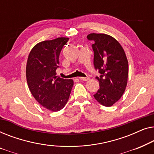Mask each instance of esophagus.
I'll return each instance as SVG.
<instances>
[{"label": "esophagus", "instance_id": "34e87169", "mask_svg": "<svg viewBox=\"0 0 154 154\" xmlns=\"http://www.w3.org/2000/svg\"><path fill=\"white\" fill-rule=\"evenodd\" d=\"M79 79H80V80H82V81H87L90 79V78L89 77H80Z\"/></svg>", "mask_w": 154, "mask_h": 154}]
</instances>
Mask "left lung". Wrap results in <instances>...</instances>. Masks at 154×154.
Wrapping results in <instances>:
<instances>
[{
  "label": "left lung",
  "instance_id": "8db88e82",
  "mask_svg": "<svg viewBox=\"0 0 154 154\" xmlns=\"http://www.w3.org/2000/svg\"><path fill=\"white\" fill-rule=\"evenodd\" d=\"M93 41L94 66L100 73L96 79L100 88L94 94L97 102L104 106H111L120 100L125 90L128 77V62L124 50L114 38L104 33H90Z\"/></svg>",
  "mask_w": 154,
  "mask_h": 154
}]
</instances>
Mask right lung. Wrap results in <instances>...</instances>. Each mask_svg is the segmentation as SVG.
I'll list each match as a JSON object with an SVG mask.
<instances>
[{"mask_svg": "<svg viewBox=\"0 0 154 154\" xmlns=\"http://www.w3.org/2000/svg\"><path fill=\"white\" fill-rule=\"evenodd\" d=\"M69 38L42 41L31 50L26 63V81L38 102L45 109L58 111L68 102L73 81L56 75L59 57Z\"/></svg>", "mask_w": 154, "mask_h": 154, "instance_id": "obj_1", "label": "right lung"}]
</instances>
